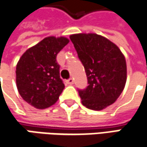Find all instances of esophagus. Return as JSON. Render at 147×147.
<instances>
[{
  "label": "esophagus",
  "mask_w": 147,
  "mask_h": 147,
  "mask_svg": "<svg viewBox=\"0 0 147 147\" xmlns=\"http://www.w3.org/2000/svg\"><path fill=\"white\" fill-rule=\"evenodd\" d=\"M74 79L71 78H69V79H68L67 81H66V82H67V84H69V85H73L74 84Z\"/></svg>",
  "instance_id": "1"
}]
</instances>
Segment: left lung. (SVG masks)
<instances>
[{
	"label": "left lung",
	"instance_id": "1",
	"mask_svg": "<svg viewBox=\"0 0 147 147\" xmlns=\"http://www.w3.org/2000/svg\"><path fill=\"white\" fill-rule=\"evenodd\" d=\"M69 37L88 77V87L78 90L82 104L90 110H103L119 98L125 87V57L115 43L98 34L78 33Z\"/></svg>",
	"mask_w": 147,
	"mask_h": 147
}]
</instances>
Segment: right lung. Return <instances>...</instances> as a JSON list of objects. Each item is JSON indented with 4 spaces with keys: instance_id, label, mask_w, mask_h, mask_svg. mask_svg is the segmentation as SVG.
<instances>
[{
    "instance_id": "obj_1",
    "label": "right lung",
    "mask_w": 147,
    "mask_h": 147,
    "mask_svg": "<svg viewBox=\"0 0 147 147\" xmlns=\"http://www.w3.org/2000/svg\"><path fill=\"white\" fill-rule=\"evenodd\" d=\"M65 37H47L28 49L16 65V85L22 98L37 109L54 105L65 88L57 54L69 43Z\"/></svg>"
}]
</instances>
